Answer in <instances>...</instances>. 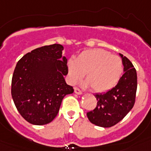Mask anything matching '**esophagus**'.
Listing matches in <instances>:
<instances>
[{
	"label": "esophagus",
	"mask_w": 151,
	"mask_h": 151,
	"mask_svg": "<svg viewBox=\"0 0 151 151\" xmlns=\"http://www.w3.org/2000/svg\"><path fill=\"white\" fill-rule=\"evenodd\" d=\"M74 91H75V93H76V94H78V95H81V94H82V91L80 90V89H78V88H75Z\"/></svg>",
	"instance_id": "obj_1"
}]
</instances>
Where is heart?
<instances>
[{
    "label": "heart",
    "mask_w": 151,
    "mask_h": 151,
    "mask_svg": "<svg viewBox=\"0 0 151 151\" xmlns=\"http://www.w3.org/2000/svg\"><path fill=\"white\" fill-rule=\"evenodd\" d=\"M69 78L72 83L82 78L85 87L91 86L98 93L108 91L115 87L123 73V63L120 57L99 48L82 51L76 60H69L67 63Z\"/></svg>",
    "instance_id": "heart-1"
}]
</instances>
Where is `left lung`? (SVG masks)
I'll return each instance as SVG.
<instances>
[{
    "label": "left lung",
    "mask_w": 151,
    "mask_h": 151,
    "mask_svg": "<svg viewBox=\"0 0 151 151\" xmlns=\"http://www.w3.org/2000/svg\"><path fill=\"white\" fill-rule=\"evenodd\" d=\"M124 74L117 85L104 94H96L97 106L87 113L89 121L100 127L109 128L120 122L134 104L137 91V73L127 57L119 54Z\"/></svg>",
    "instance_id": "left-lung-1"
}]
</instances>
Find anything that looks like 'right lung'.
<instances>
[{
  "label": "right lung",
  "instance_id": "obj_1",
  "mask_svg": "<svg viewBox=\"0 0 151 151\" xmlns=\"http://www.w3.org/2000/svg\"><path fill=\"white\" fill-rule=\"evenodd\" d=\"M59 44L38 47L21 58L12 78L11 94L19 113L29 123L42 125L59 112L63 97L74 90L64 76L67 59Z\"/></svg>",
  "mask_w": 151,
  "mask_h": 151
}]
</instances>
